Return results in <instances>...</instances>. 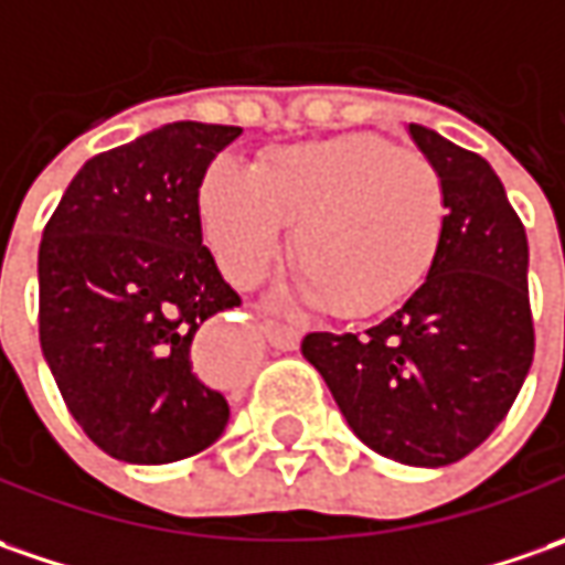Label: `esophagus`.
<instances>
[{
    "label": "esophagus",
    "instance_id": "1",
    "mask_svg": "<svg viewBox=\"0 0 565 565\" xmlns=\"http://www.w3.org/2000/svg\"><path fill=\"white\" fill-rule=\"evenodd\" d=\"M263 331L265 338H268V343L278 347V350H297V347H300V328H290V324H281V321H265Z\"/></svg>",
    "mask_w": 565,
    "mask_h": 565
}]
</instances>
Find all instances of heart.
<instances>
[{
    "instance_id": "obj_1",
    "label": "heart",
    "mask_w": 565,
    "mask_h": 565,
    "mask_svg": "<svg viewBox=\"0 0 565 565\" xmlns=\"http://www.w3.org/2000/svg\"><path fill=\"white\" fill-rule=\"evenodd\" d=\"M200 222L222 271L253 287L281 256L302 290L338 316L399 300L438 256L447 196L438 168L381 137L284 147L256 168L218 162L200 186Z\"/></svg>"
}]
</instances>
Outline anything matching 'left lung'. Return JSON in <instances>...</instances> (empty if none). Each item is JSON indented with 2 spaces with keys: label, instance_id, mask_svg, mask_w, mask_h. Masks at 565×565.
<instances>
[{
  "label": "left lung",
  "instance_id": "8db88e82",
  "mask_svg": "<svg viewBox=\"0 0 565 565\" xmlns=\"http://www.w3.org/2000/svg\"><path fill=\"white\" fill-rule=\"evenodd\" d=\"M409 134L438 168L447 196L428 278L365 331L306 334L302 356L365 447L403 466L438 469L488 440L532 369L529 241L478 152L422 125H409Z\"/></svg>",
  "mask_w": 565,
  "mask_h": 565
}]
</instances>
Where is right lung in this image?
Segmentation results:
<instances>
[{
	"label": "right lung",
	"instance_id": "right-lung-1",
	"mask_svg": "<svg viewBox=\"0 0 565 565\" xmlns=\"http://www.w3.org/2000/svg\"><path fill=\"white\" fill-rule=\"evenodd\" d=\"M241 127L174 121L93 156L40 241V347L68 413L108 457L162 466L222 438L227 399L193 338L241 306L203 246L205 168Z\"/></svg>",
	"mask_w": 565,
	"mask_h": 565
}]
</instances>
